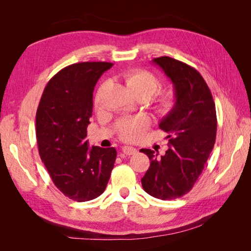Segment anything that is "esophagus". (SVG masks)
<instances>
[{
	"instance_id": "34e87169",
	"label": "esophagus",
	"mask_w": 251,
	"mask_h": 251,
	"mask_svg": "<svg viewBox=\"0 0 251 251\" xmlns=\"http://www.w3.org/2000/svg\"><path fill=\"white\" fill-rule=\"evenodd\" d=\"M123 151L126 155H134L135 153H137V149H135L133 147H123Z\"/></svg>"
}]
</instances>
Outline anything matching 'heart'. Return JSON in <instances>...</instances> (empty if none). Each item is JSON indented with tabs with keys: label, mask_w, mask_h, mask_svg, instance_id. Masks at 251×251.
Segmentation results:
<instances>
[{
	"label": "heart",
	"mask_w": 251,
	"mask_h": 251,
	"mask_svg": "<svg viewBox=\"0 0 251 251\" xmlns=\"http://www.w3.org/2000/svg\"><path fill=\"white\" fill-rule=\"evenodd\" d=\"M127 88L137 97L146 100L156 93L160 87V80L154 73L144 69H133L125 74ZM98 102V98L96 100ZM177 103V96L173 90H162L156 93L151 101V108L160 116H168ZM151 121L146 116H137L121 120L117 125V133L123 140L133 141L139 138L150 126Z\"/></svg>",
	"instance_id": "heart-1"
}]
</instances>
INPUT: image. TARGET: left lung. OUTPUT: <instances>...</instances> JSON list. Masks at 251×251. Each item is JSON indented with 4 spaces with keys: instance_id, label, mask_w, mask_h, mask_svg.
Instances as JSON below:
<instances>
[{
    "instance_id": "1",
    "label": "left lung",
    "mask_w": 251,
    "mask_h": 251,
    "mask_svg": "<svg viewBox=\"0 0 251 251\" xmlns=\"http://www.w3.org/2000/svg\"><path fill=\"white\" fill-rule=\"evenodd\" d=\"M153 62L174 83L177 103L159 124L169 134L170 149L163 156L149 149L140 150L151 161L141 184L155 198L173 200L191 191L214 149L216 105L207 83L195 68L169 56Z\"/></svg>"
}]
</instances>
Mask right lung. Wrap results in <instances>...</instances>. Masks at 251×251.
<instances>
[{"instance_id": "right-lung-1", "label": "right lung", "mask_w": 251, "mask_h": 251, "mask_svg": "<svg viewBox=\"0 0 251 251\" xmlns=\"http://www.w3.org/2000/svg\"><path fill=\"white\" fill-rule=\"evenodd\" d=\"M112 66L107 62L67 66L48 81L36 111L42 161L54 185L77 202L93 200L104 192L116 160L114 148H89L85 140L94 87Z\"/></svg>"}]
</instances>
